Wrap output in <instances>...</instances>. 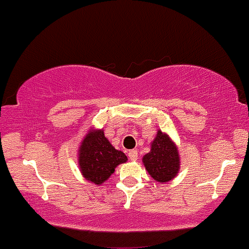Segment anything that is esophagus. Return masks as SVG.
Here are the masks:
<instances>
[{"label":"esophagus","instance_id":"34e87169","mask_svg":"<svg viewBox=\"0 0 249 249\" xmlns=\"http://www.w3.org/2000/svg\"><path fill=\"white\" fill-rule=\"evenodd\" d=\"M127 156H129V158L131 160H137V158H138L137 150H130V151L127 152Z\"/></svg>","mask_w":249,"mask_h":249}]
</instances>
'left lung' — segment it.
Returning <instances> with one entry per match:
<instances>
[{"instance_id": "1", "label": "left lung", "mask_w": 249, "mask_h": 249, "mask_svg": "<svg viewBox=\"0 0 249 249\" xmlns=\"http://www.w3.org/2000/svg\"><path fill=\"white\" fill-rule=\"evenodd\" d=\"M142 162L154 181L170 182L177 176L181 165L178 147L168 133L157 130L150 152L144 156Z\"/></svg>"}]
</instances>
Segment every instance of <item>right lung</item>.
Listing matches in <instances>:
<instances>
[{"label":"right lung","mask_w":249,"mask_h":249,"mask_svg":"<svg viewBox=\"0 0 249 249\" xmlns=\"http://www.w3.org/2000/svg\"><path fill=\"white\" fill-rule=\"evenodd\" d=\"M127 160L123 151L114 149L104 135L103 129L87 132L78 150V164L85 179L102 185L114 173V169Z\"/></svg>","instance_id":"add662e5"}]
</instances>
